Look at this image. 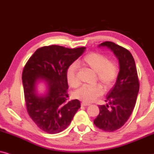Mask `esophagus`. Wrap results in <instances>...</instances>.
Wrapping results in <instances>:
<instances>
[{
  "mask_svg": "<svg viewBox=\"0 0 154 154\" xmlns=\"http://www.w3.org/2000/svg\"><path fill=\"white\" fill-rule=\"evenodd\" d=\"M82 106H89L90 104H89V103H86V102H82Z\"/></svg>",
  "mask_w": 154,
  "mask_h": 154,
  "instance_id": "1",
  "label": "esophagus"
}]
</instances>
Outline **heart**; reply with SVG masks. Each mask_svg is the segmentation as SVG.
I'll return each mask as SVG.
<instances>
[{
    "label": "heart",
    "instance_id": "heart-1",
    "mask_svg": "<svg viewBox=\"0 0 154 154\" xmlns=\"http://www.w3.org/2000/svg\"><path fill=\"white\" fill-rule=\"evenodd\" d=\"M78 64L90 68L96 72L97 81L102 84L105 89L110 88L114 85L119 72V67L115 60H109L105 54L97 52L87 54ZM66 76L67 82L72 87L75 88L79 86L80 80L76 64L73 63L69 66ZM102 94L103 88L100 85H85L77 89L74 92V97L84 102L90 103L102 96Z\"/></svg>",
    "mask_w": 154,
    "mask_h": 154
}]
</instances>
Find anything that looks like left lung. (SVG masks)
<instances>
[{"mask_svg":"<svg viewBox=\"0 0 154 154\" xmlns=\"http://www.w3.org/2000/svg\"><path fill=\"white\" fill-rule=\"evenodd\" d=\"M100 46L110 48L119 59L120 70L114 87L108 93L106 105H99L100 114L94 124L104 131L120 129L133 112L138 93L139 80L135 61L129 50L114 42L106 41Z\"/></svg>","mask_w":154,"mask_h":154,"instance_id":"obj_1","label":"left lung"}]
</instances>
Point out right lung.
I'll return each instance as SVG.
<instances>
[{
	"label": "right lung",
	"mask_w": 154,
	"mask_h": 154,
	"mask_svg": "<svg viewBox=\"0 0 154 154\" xmlns=\"http://www.w3.org/2000/svg\"><path fill=\"white\" fill-rule=\"evenodd\" d=\"M85 47L69 48L60 45L38 48L25 64L22 73L25 106L29 116L40 129L54 134L65 130L80 108L78 100H68L67 68L79 56ZM45 79L48 93L38 96L35 84Z\"/></svg>",
	"instance_id": "add662e5"
}]
</instances>
